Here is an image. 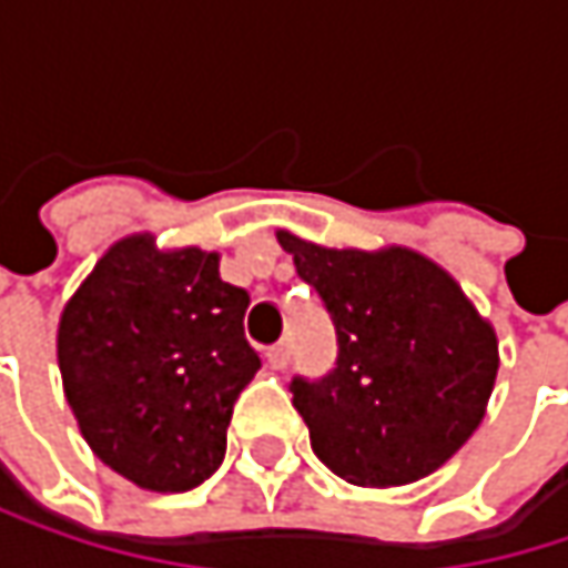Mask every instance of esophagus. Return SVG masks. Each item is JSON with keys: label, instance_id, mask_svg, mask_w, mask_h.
Returning a JSON list of instances; mask_svg holds the SVG:
<instances>
[{"label": "esophagus", "instance_id": "esophagus-1", "mask_svg": "<svg viewBox=\"0 0 568 568\" xmlns=\"http://www.w3.org/2000/svg\"><path fill=\"white\" fill-rule=\"evenodd\" d=\"M288 355H292V345L288 342H276V345L266 348V365L276 368V372H283L285 365H288Z\"/></svg>", "mask_w": 568, "mask_h": 568}]
</instances>
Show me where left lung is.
Wrapping results in <instances>:
<instances>
[{"mask_svg": "<svg viewBox=\"0 0 568 568\" xmlns=\"http://www.w3.org/2000/svg\"><path fill=\"white\" fill-rule=\"evenodd\" d=\"M280 243L338 342L328 375L288 385L315 457L358 487L427 477L484 420L500 368L490 322L420 253L325 250L292 233Z\"/></svg>", "mask_w": 568, "mask_h": 568, "instance_id": "obj_1", "label": "left lung"}]
</instances>
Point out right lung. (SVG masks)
Returning <instances> with one entry per match:
<instances>
[{
    "instance_id": "add662e5",
    "label": "right lung",
    "mask_w": 568,
    "mask_h": 568,
    "mask_svg": "<svg viewBox=\"0 0 568 568\" xmlns=\"http://www.w3.org/2000/svg\"><path fill=\"white\" fill-rule=\"evenodd\" d=\"M246 308L216 253L128 236L98 260L58 325L64 397L98 460L158 494L216 474L233 404L263 365Z\"/></svg>"
}]
</instances>
